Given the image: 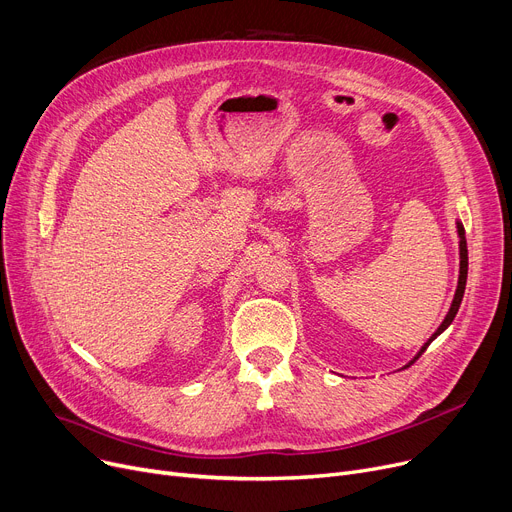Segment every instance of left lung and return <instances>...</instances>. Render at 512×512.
<instances>
[{
  "label": "left lung",
  "instance_id": "8db88e82",
  "mask_svg": "<svg viewBox=\"0 0 512 512\" xmlns=\"http://www.w3.org/2000/svg\"><path fill=\"white\" fill-rule=\"evenodd\" d=\"M456 232H459V253H461V270H459V286H456V292H454V299H452V305H450V309H448V313H446V317H444V321L440 324V328L429 336V340L421 346V351L415 355V359L413 361H417L423 353H425V348L432 344L450 324H452V319L456 317V311H459V307H461V301H463V294H465V284H467V267H469V257H467V238H465V228H463V224L461 222H456ZM411 361V363H413ZM409 363V365H411ZM407 365V367H409Z\"/></svg>",
  "mask_w": 512,
  "mask_h": 512
}]
</instances>
